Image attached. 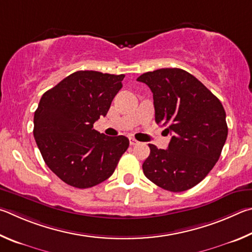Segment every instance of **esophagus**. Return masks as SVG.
Segmentation results:
<instances>
[{
    "label": "esophagus",
    "instance_id": "esophagus-1",
    "mask_svg": "<svg viewBox=\"0 0 252 252\" xmlns=\"http://www.w3.org/2000/svg\"><path fill=\"white\" fill-rule=\"evenodd\" d=\"M139 142L137 139H135V138H133V137H130L129 138V144L131 145V146H134V145H137Z\"/></svg>",
    "mask_w": 252,
    "mask_h": 252
}]
</instances>
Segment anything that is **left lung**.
<instances>
[{"label": "left lung", "mask_w": 252, "mask_h": 252, "mask_svg": "<svg viewBox=\"0 0 252 252\" xmlns=\"http://www.w3.org/2000/svg\"><path fill=\"white\" fill-rule=\"evenodd\" d=\"M151 88L155 121L173 134L167 149L149 144L143 164L157 186L180 192L196 186L218 161L226 143V112L204 84L182 68H160L137 78Z\"/></svg>", "instance_id": "1"}]
</instances>
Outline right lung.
Returning <instances> with one entry per match:
<instances>
[{
  "mask_svg": "<svg viewBox=\"0 0 252 252\" xmlns=\"http://www.w3.org/2000/svg\"><path fill=\"white\" fill-rule=\"evenodd\" d=\"M125 75L78 70L45 92L34 114V138L45 164L75 188H91L113 175L129 146L125 136L93 129L106 116Z\"/></svg>",
  "mask_w": 252,
  "mask_h": 252,
  "instance_id": "add662e5",
  "label": "right lung"
}]
</instances>
